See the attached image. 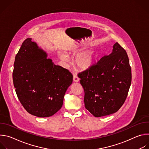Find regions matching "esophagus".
Instances as JSON below:
<instances>
[{
    "mask_svg": "<svg viewBox=\"0 0 149 149\" xmlns=\"http://www.w3.org/2000/svg\"><path fill=\"white\" fill-rule=\"evenodd\" d=\"M73 80H74V82H78L79 81V78L77 77V75H74L73 76Z\"/></svg>",
    "mask_w": 149,
    "mask_h": 149,
    "instance_id": "1",
    "label": "esophagus"
}]
</instances>
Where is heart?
Wrapping results in <instances>:
<instances>
[{
    "label": "heart",
    "mask_w": 149,
    "mask_h": 149,
    "mask_svg": "<svg viewBox=\"0 0 149 149\" xmlns=\"http://www.w3.org/2000/svg\"><path fill=\"white\" fill-rule=\"evenodd\" d=\"M60 58L64 61H68V56L63 53H59ZM94 54L93 52L89 51L87 52L81 53L77 55L75 58V65L77 67L81 70H86L90 68L94 62Z\"/></svg>",
    "instance_id": "obj_1"
}]
</instances>
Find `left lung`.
<instances>
[{
  "mask_svg": "<svg viewBox=\"0 0 149 149\" xmlns=\"http://www.w3.org/2000/svg\"><path fill=\"white\" fill-rule=\"evenodd\" d=\"M85 107L96 117L117 112L128 95L132 71L125 50L116 42L112 52L78 74Z\"/></svg>",
  "mask_w": 149,
  "mask_h": 149,
  "instance_id": "left-lung-1",
  "label": "left lung"
}]
</instances>
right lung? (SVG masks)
<instances>
[{
	"instance_id": "right-lung-1",
	"label": "right lung",
	"mask_w": 149,
	"mask_h": 149,
	"mask_svg": "<svg viewBox=\"0 0 149 149\" xmlns=\"http://www.w3.org/2000/svg\"><path fill=\"white\" fill-rule=\"evenodd\" d=\"M45 52L27 38L15 56L13 81L24 109L38 117H48L59 111L72 82L67 69L55 65Z\"/></svg>"
}]
</instances>
